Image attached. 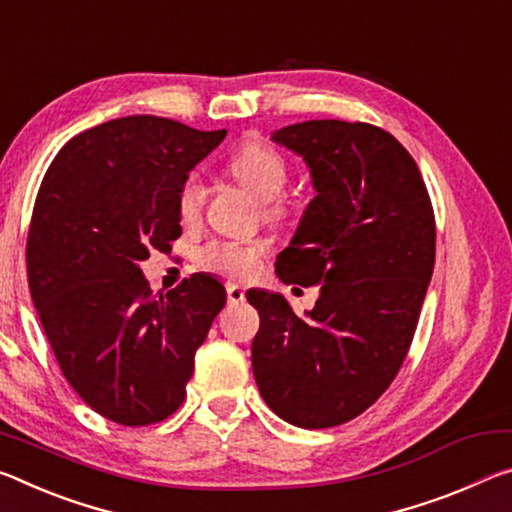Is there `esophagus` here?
<instances>
[{
  "mask_svg": "<svg viewBox=\"0 0 512 512\" xmlns=\"http://www.w3.org/2000/svg\"><path fill=\"white\" fill-rule=\"evenodd\" d=\"M227 300H230L232 305L243 303V300H246V289L239 285H227Z\"/></svg>",
  "mask_w": 512,
  "mask_h": 512,
  "instance_id": "esophagus-1",
  "label": "esophagus"
}]
</instances>
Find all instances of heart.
<instances>
[{
    "label": "heart",
    "mask_w": 512,
    "mask_h": 512,
    "mask_svg": "<svg viewBox=\"0 0 512 512\" xmlns=\"http://www.w3.org/2000/svg\"><path fill=\"white\" fill-rule=\"evenodd\" d=\"M227 170L243 189H248L264 202V212L271 221L285 218L287 207L278 198L289 182V161L285 154L269 143L253 141L232 154ZM205 198V182L198 175L186 177L180 186V193H177V212H180L184 223L198 221L202 207H205ZM266 253H269V243L264 239L212 241L202 248L200 259L207 269L227 275L232 280H246L257 273Z\"/></svg>",
    "instance_id": "heart-1"
}]
</instances>
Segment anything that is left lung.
<instances>
[{"label": "left lung", "mask_w": 512, "mask_h": 512, "mask_svg": "<svg viewBox=\"0 0 512 512\" xmlns=\"http://www.w3.org/2000/svg\"><path fill=\"white\" fill-rule=\"evenodd\" d=\"M271 139L305 159L316 196L275 273L319 285L298 316L250 289L259 330L253 373L266 405L300 428L351 421L396 378L435 264V214L410 152L376 125L307 120Z\"/></svg>", "instance_id": "8db88e82"}]
</instances>
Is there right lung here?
<instances>
[{
    "label": "right lung",
    "instance_id": "obj_1",
    "mask_svg": "<svg viewBox=\"0 0 512 512\" xmlns=\"http://www.w3.org/2000/svg\"><path fill=\"white\" fill-rule=\"evenodd\" d=\"M159 116H127L77 134L40 184L27 237L31 300L72 389L123 426L180 408L193 358L225 305L214 275L152 294L150 250L182 234L177 193L225 139Z\"/></svg>",
    "mask_w": 512,
    "mask_h": 512
}]
</instances>
